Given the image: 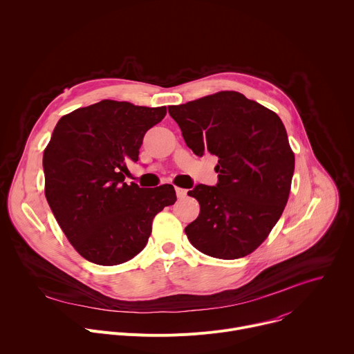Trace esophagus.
I'll return each mask as SVG.
<instances>
[{
  "mask_svg": "<svg viewBox=\"0 0 354 354\" xmlns=\"http://www.w3.org/2000/svg\"><path fill=\"white\" fill-rule=\"evenodd\" d=\"M175 192H176V196H178V198H185V197L187 196V190H186V189H182V187H176V189H175Z\"/></svg>",
  "mask_w": 354,
  "mask_h": 354,
  "instance_id": "obj_1",
  "label": "esophagus"
}]
</instances>
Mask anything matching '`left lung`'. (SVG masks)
Returning <instances> with one entry per match:
<instances>
[{
	"label": "left lung",
	"instance_id": "obj_1",
	"mask_svg": "<svg viewBox=\"0 0 354 354\" xmlns=\"http://www.w3.org/2000/svg\"><path fill=\"white\" fill-rule=\"evenodd\" d=\"M189 148L216 156L218 182L187 194L200 205L185 232L190 243L218 259L252 254L279 221L290 194L294 153L280 118L235 91L169 106Z\"/></svg>",
	"mask_w": 354,
	"mask_h": 354
}]
</instances>
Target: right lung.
<instances>
[{"mask_svg":"<svg viewBox=\"0 0 354 354\" xmlns=\"http://www.w3.org/2000/svg\"><path fill=\"white\" fill-rule=\"evenodd\" d=\"M167 108L105 99L63 116L43 153L44 194L70 243L86 261L115 266L134 258L154 217L176 201L172 185H127L144 134Z\"/></svg>","mask_w":354,"mask_h":354,"instance_id":"obj_1","label":"right lung"}]
</instances>
